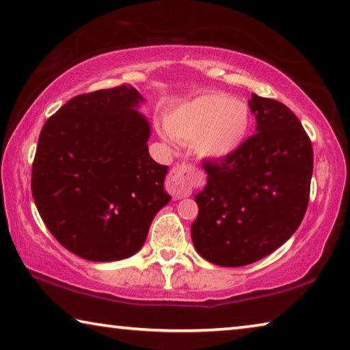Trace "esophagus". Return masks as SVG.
Masks as SVG:
<instances>
[{
  "label": "esophagus",
  "mask_w": 350,
  "mask_h": 350,
  "mask_svg": "<svg viewBox=\"0 0 350 350\" xmlns=\"http://www.w3.org/2000/svg\"><path fill=\"white\" fill-rule=\"evenodd\" d=\"M194 180H196V173H194L193 167L188 165H177L167 179V191L174 199L187 198L193 191Z\"/></svg>",
  "instance_id": "34e87169"
}]
</instances>
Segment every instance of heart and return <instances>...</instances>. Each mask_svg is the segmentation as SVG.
I'll list each match as a JSON object with an SVG mask.
<instances>
[{
    "instance_id": "1",
    "label": "heart",
    "mask_w": 350,
    "mask_h": 350,
    "mask_svg": "<svg viewBox=\"0 0 350 350\" xmlns=\"http://www.w3.org/2000/svg\"><path fill=\"white\" fill-rule=\"evenodd\" d=\"M250 125L247 103L228 94L208 92L177 106L168 116L162 135L168 144H194L200 157L221 161L244 145Z\"/></svg>"
}]
</instances>
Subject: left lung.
I'll return each instance as SVG.
<instances>
[{"label":"left lung","mask_w":350,"mask_h":350,"mask_svg":"<svg viewBox=\"0 0 350 350\" xmlns=\"http://www.w3.org/2000/svg\"><path fill=\"white\" fill-rule=\"evenodd\" d=\"M256 134L221 162H205L206 185L194 196L196 252L211 264L241 267L290 239L306 215L313 150L286 105L252 94Z\"/></svg>","instance_id":"1"}]
</instances>
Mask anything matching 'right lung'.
<instances>
[{"label":"right lung","instance_id":"right-lung-1","mask_svg":"<svg viewBox=\"0 0 350 350\" xmlns=\"http://www.w3.org/2000/svg\"><path fill=\"white\" fill-rule=\"evenodd\" d=\"M145 98L131 85L81 94L40 133L32 196L60 244L83 259H126L145 244L157 211L171 196L168 167L148 152Z\"/></svg>","mask_w":350,"mask_h":350}]
</instances>
